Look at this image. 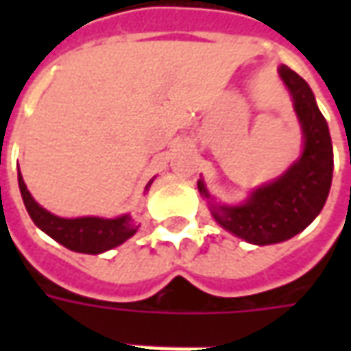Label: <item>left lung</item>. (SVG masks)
I'll return each instance as SVG.
<instances>
[{
    "instance_id": "left-lung-1",
    "label": "left lung",
    "mask_w": 351,
    "mask_h": 351,
    "mask_svg": "<svg viewBox=\"0 0 351 351\" xmlns=\"http://www.w3.org/2000/svg\"><path fill=\"white\" fill-rule=\"evenodd\" d=\"M291 97L297 118L301 122L304 148L299 160L274 182L252 191L246 203L237 206L210 205L214 220L229 233L252 244H274L291 239L312 223L322 213L332 180V145L329 128L314 99V93L287 65H280ZM197 188L210 199L203 180Z\"/></svg>"
}]
</instances>
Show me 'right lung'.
Instances as JSON below:
<instances>
[{
	"label": "right lung",
	"mask_w": 351,
	"mask_h": 351,
	"mask_svg": "<svg viewBox=\"0 0 351 351\" xmlns=\"http://www.w3.org/2000/svg\"><path fill=\"white\" fill-rule=\"evenodd\" d=\"M152 184V180L146 184ZM19 186L24 205L29 214V218L39 229H43L49 237L65 248L80 254H101V252L112 250L116 246L125 243L130 237L135 235L137 226L133 223L130 214H123L120 218H95V216H86V218H60L56 214L45 210L27 191L26 184L22 180V175L19 171Z\"/></svg>",
	"instance_id": "1"
}]
</instances>
